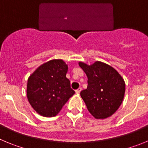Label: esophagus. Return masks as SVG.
Returning <instances> with one entry per match:
<instances>
[{"label": "esophagus", "mask_w": 148, "mask_h": 148, "mask_svg": "<svg viewBox=\"0 0 148 148\" xmlns=\"http://www.w3.org/2000/svg\"><path fill=\"white\" fill-rule=\"evenodd\" d=\"M82 87H79V88H78L76 90H75V92H76V93H80V92L82 91Z\"/></svg>", "instance_id": "34e87169"}]
</instances>
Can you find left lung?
Instances as JSON below:
<instances>
[{"instance_id": "left-lung-1", "label": "left lung", "mask_w": 148, "mask_h": 148, "mask_svg": "<svg viewBox=\"0 0 148 148\" xmlns=\"http://www.w3.org/2000/svg\"><path fill=\"white\" fill-rule=\"evenodd\" d=\"M86 73L88 85L81 92V97L94 118H108L122 103L125 92V82L118 72L101 61L92 64L78 62Z\"/></svg>"}]
</instances>
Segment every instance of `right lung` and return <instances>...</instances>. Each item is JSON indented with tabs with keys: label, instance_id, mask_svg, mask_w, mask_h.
<instances>
[{
	"label": "right lung",
	"instance_id": "1",
	"mask_svg": "<svg viewBox=\"0 0 148 148\" xmlns=\"http://www.w3.org/2000/svg\"><path fill=\"white\" fill-rule=\"evenodd\" d=\"M67 70V64L63 60L53 59L39 66L29 75L27 99L39 115L56 116L75 94L66 77Z\"/></svg>",
	"mask_w": 148,
	"mask_h": 148
}]
</instances>
